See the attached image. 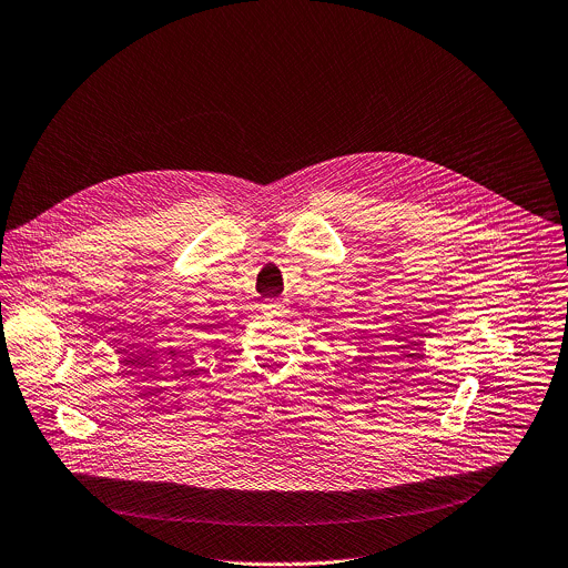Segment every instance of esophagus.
<instances>
[{
  "instance_id": "1",
  "label": "esophagus",
  "mask_w": 568,
  "mask_h": 568,
  "mask_svg": "<svg viewBox=\"0 0 568 568\" xmlns=\"http://www.w3.org/2000/svg\"><path fill=\"white\" fill-rule=\"evenodd\" d=\"M283 305H285L283 301H270V303H265V307H263V310H265L267 314H274V312L283 310Z\"/></svg>"
}]
</instances>
